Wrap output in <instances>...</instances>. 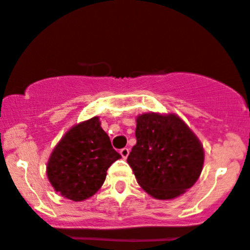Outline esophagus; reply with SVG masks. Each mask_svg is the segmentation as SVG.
<instances>
[{"label": "esophagus", "mask_w": 250, "mask_h": 250, "mask_svg": "<svg viewBox=\"0 0 250 250\" xmlns=\"http://www.w3.org/2000/svg\"><path fill=\"white\" fill-rule=\"evenodd\" d=\"M120 154L123 159H127L128 155H129V149L128 147H123V149L120 150Z\"/></svg>", "instance_id": "1"}]
</instances>
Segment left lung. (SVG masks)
Wrapping results in <instances>:
<instances>
[{
	"label": "left lung",
	"instance_id": "8db88e82",
	"mask_svg": "<svg viewBox=\"0 0 250 250\" xmlns=\"http://www.w3.org/2000/svg\"><path fill=\"white\" fill-rule=\"evenodd\" d=\"M135 138L127 162L138 184L159 200L184 194L194 186L204 165L199 138L174 113L137 116Z\"/></svg>",
	"mask_w": 250,
	"mask_h": 250
}]
</instances>
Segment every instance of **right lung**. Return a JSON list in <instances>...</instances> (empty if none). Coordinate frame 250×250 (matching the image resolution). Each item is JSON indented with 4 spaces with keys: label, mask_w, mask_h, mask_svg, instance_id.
Returning a JSON list of instances; mask_svg holds the SVG:
<instances>
[{
    "label": "right lung",
    "mask_w": 250,
    "mask_h": 250,
    "mask_svg": "<svg viewBox=\"0 0 250 250\" xmlns=\"http://www.w3.org/2000/svg\"><path fill=\"white\" fill-rule=\"evenodd\" d=\"M121 159L98 116L73 125L48 157L46 174L53 189L73 202H83L101 188L107 168Z\"/></svg>",
    "instance_id": "obj_1"
}]
</instances>
